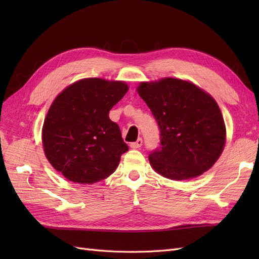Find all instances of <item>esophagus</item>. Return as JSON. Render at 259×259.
<instances>
[{"instance_id":"obj_1","label":"esophagus","mask_w":259,"mask_h":259,"mask_svg":"<svg viewBox=\"0 0 259 259\" xmlns=\"http://www.w3.org/2000/svg\"><path fill=\"white\" fill-rule=\"evenodd\" d=\"M142 145H143V139L142 138H138L136 142H134V143H131V148H133V149H138V148H140L142 147Z\"/></svg>"}]
</instances>
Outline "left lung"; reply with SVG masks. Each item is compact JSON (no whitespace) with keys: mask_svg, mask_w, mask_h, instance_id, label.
<instances>
[{"mask_svg":"<svg viewBox=\"0 0 259 259\" xmlns=\"http://www.w3.org/2000/svg\"><path fill=\"white\" fill-rule=\"evenodd\" d=\"M158 122L161 147L149 154L155 171L173 180L200 176L214 165L226 143L215 99L191 82L164 77L137 88Z\"/></svg>","mask_w":259,"mask_h":259,"instance_id":"obj_1","label":"left lung"}]
</instances>
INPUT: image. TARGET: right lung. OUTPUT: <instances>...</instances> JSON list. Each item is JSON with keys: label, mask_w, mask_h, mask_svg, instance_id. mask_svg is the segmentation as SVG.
I'll return each mask as SVG.
<instances>
[{"label": "right lung", "mask_w": 259, "mask_h": 259, "mask_svg": "<svg viewBox=\"0 0 259 259\" xmlns=\"http://www.w3.org/2000/svg\"><path fill=\"white\" fill-rule=\"evenodd\" d=\"M127 91L124 82L89 77L55 98L44 120L42 142L52 166L68 180L97 183L119 165L128 146L109 111Z\"/></svg>", "instance_id": "add662e5"}]
</instances>
